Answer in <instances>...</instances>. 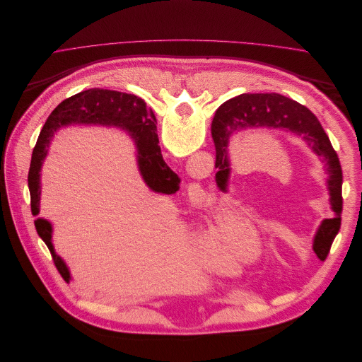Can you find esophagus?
I'll return each instance as SVG.
<instances>
[{"label": "esophagus", "instance_id": "1", "mask_svg": "<svg viewBox=\"0 0 362 362\" xmlns=\"http://www.w3.org/2000/svg\"><path fill=\"white\" fill-rule=\"evenodd\" d=\"M189 194H190L192 199H204L205 190L201 187V184L193 182V184H190V187H189Z\"/></svg>", "mask_w": 362, "mask_h": 362}]
</instances>
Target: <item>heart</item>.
Listing matches in <instances>:
<instances>
[{
	"mask_svg": "<svg viewBox=\"0 0 362 362\" xmlns=\"http://www.w3.org/2000/svg\"><path fill=\"white\" fill-rule=\"evenodd\" d=\"M202 249L211 264L221 270H231L238 262H250L262 252V237L250 221L231 223L221 218L217 225L202 235Z\"/></svg>",
	"mask_w": 362,
	"mask_h": 362,
	"instance_id": "heart-1",
	"label": "heart"
}]
</instances>
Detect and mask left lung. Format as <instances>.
<instances>
[{
	"mask_svg": "<svg viewBox=\"0 0 362 362\" xmlns=\"http://www.w3.org/2000/svg\"><path fill=\"white\" fill-rule=\"evenodd\" d=\"M247 127H267L290 129L306 140L317 157L323 158L327 172V189L331 206L335 213L332 218H325L317 229L313 249L322 261L326 259L335 235L341 225L343 211V170L337 152L323 127L308 108L279 93H243L228 100L216 110L211 134L216 146V180L225 190L229 177L228 139L234 129Z\"/></svg>",
	"mask_w": 362,
	"mask_h": 362,
	"instance_id": "1",
	"label": "left lung"
}]
</instances>
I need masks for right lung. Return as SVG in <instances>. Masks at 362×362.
Instances as JSON below:
<instances>
[{"label":"right lung","instance_id":"1","mask_svg":"<svg viewBox=\"0 0 362 362\" xmlns=\"http://www.w3.org/2000/svg\"><path fill=\"white\" fill-rule=\"evenodd\" d=\"M107 125L127 129L137 145V164L148 187L158 193L172 194L180 189L178 175L172 172L163 160L158 146L157 120L146 108L145 101L136 95L107 89H89L60 103L43 125L36 146L33 149L28 170V189L31 214H39L40 202V168L48 154V146L56 131L64 125ZM36 231L48 246L54 264L62 278L69 282L71 275L64 261L54 252L51 243L52 226L45 218H36Z\"/></svg>","mask_w":362,"mask_h":362}]
</instances>
